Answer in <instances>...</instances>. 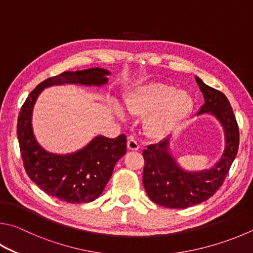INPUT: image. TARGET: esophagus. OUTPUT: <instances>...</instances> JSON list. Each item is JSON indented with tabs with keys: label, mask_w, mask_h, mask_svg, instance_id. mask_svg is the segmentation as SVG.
Masks as SVG:
<instances>
[{
	"label": "esophagus",
	"mask_w": 253,
	"mask_h": 253,
	"mask_svg": "<svg viewBox=\"0 0 253 253\" xmlns=\"http://www.w3.org/2000/svg\"><path fill=\"white\" fill-rule=\"evenodd\" d=\"M127 148L129 150H138L139 149V144L134 139H129L127 141Z\"/></svg>",
	"instance_id": "esophagus-1"
}]
</instances>
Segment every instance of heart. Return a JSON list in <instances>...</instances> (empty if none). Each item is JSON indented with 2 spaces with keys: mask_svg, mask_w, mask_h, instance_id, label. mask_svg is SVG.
<instances>
[{
  "mask_svg": "<svg viewBox=\"0 0 253 253\" xmlns=\"http://www.w3.org/2000/svg\"><path fill=\"white\" fill-rule=\"evenodd\" d=\"M126 108L132 116L146 118L144 129L153 139H164L173 134L194 112L195 100L186 90L165 83L137 86L128 94ZM116 113L124 118L119 107Z\"/></svg>",
  "mask_w": 253,
  "mask_h": 253,
  "instance_id": "heart-1",
  "label": "heart"
}]
</instances>
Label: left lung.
<instances>
[{
    "label": "left lung",
    "mask_w": 253,
    "mask_h": 253,
    "mask_svg": "<svg viewBox=\"0 0 253 253\" xmlns=\"http://www.w3.org/2000/svg\"><path fill=\"white\" fill-rule=\"evenodd\" d=\"M196 82L205 98L197 116L207 114L217 118L224 132V149L212 167L200 171L185 170L177 163L169 148V138L144 149L142 185L151 201L166 208L185 209L209 199L221 187L238 153V124L228 98L198 76Z\"/></svg>",
    "instance_id": "left-lung-1"
}]
</instances>
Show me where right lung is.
Returning a JSON list of instances; mask_svg holds the SVG:
<instances>
[{"label":"right lung","mask_w":253,"mask_h":253,"mask_svg":"<svg viewBox=\"0 0 253 253\" xmlns=\"http://www.w3.org/2000/svg\"><path fill=\"white\" fill-rule=\"evenodd\" d=\"M111 72L94 67L64 72L49 77L31 91L17 119V138L26 173L48 196L70 204L94 201L102 195L116 163L126 154V136L116 138L98 135L82 149L59 155L45 150L36 140L32 127V114L36 99L50 86L79 84L104 86Z\"/></svg>","instance_id":"right-lung-1"}]
</instances>
